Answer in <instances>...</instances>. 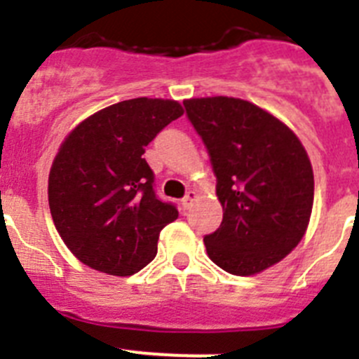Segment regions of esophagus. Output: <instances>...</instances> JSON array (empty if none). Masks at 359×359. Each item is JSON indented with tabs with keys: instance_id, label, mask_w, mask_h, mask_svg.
<instances>
[{
	"instance_id": "obj_1",
	"label": "esophagus",
	"mask_w": 359,
	"mask_h": 359,
	"mask_svg": "<svg viewBox=\"0 0 359 359\" xmlns=\"http://www.w3.org/2000/svg\"><path fill=\"white\" fill-rule=\"evenodd\" d=\"M196 198H198V194H196L194 190H190V192H187V196H185V198L182 199V207L185 208V210H187V208H189L190 205H192V201H194Z\"/></svg>"
}]
</instances>
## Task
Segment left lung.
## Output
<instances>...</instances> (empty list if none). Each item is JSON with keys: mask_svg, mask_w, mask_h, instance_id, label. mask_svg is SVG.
Returning <instances> with one entry per match:
<instances>
[{"mask_svg": "<svg viewBox=\"0 0 359 359\" xmlns=\"http://www.w3.org/2000/svg\"><path fill=\"white\" fill-rule=\"evenodd\" d=\"M210 156L223 207L221 226L205 236L212 261L231 275L261 273L300 243L315 196L304 145L268 111L241 98L183 102Z\"/></svg>", "mask_w": 359, "mask_h": 359, "instance_id": "obj_1", "label": "left lung"}]
</instances>
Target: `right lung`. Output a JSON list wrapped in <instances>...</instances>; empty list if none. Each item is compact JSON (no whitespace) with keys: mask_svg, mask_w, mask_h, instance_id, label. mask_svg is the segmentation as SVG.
Segmentation results:
<instances>
[{"mask_svg":"<svg viewBox=\"0 0 359 359\" xmlns=\"http://www.w3.org/2000/svg\"><path fill=\"white\" fill-rule=\"evenodd\" d=\"M182 115L176 100L131 98L86 118L62 142L48 177L50 212L86 266L126 277L156 257L160 231L177 208L156 196L142 154Z\"/></svg>","mask_w":359,"mask_h":359,"instance_id":"right-lung-1","label":"right lung"}]
</instances>
